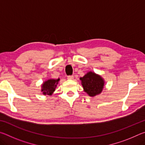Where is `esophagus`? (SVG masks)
<instances>
[{"label": "esophagus", "mask_w": 145, "mask_h": 145, "mask_svg": "<svg viewBox=\"0 0 145 145\" xmlns=\"http://www.w3.org/2000/svg\"><path fill=\"white\" fill-rule=\"evenodd\" d=\"M73 75H70V76H68V79L69 80H73Z\"/></svg>", "instance_id": "1"}]
</instances>
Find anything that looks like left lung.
<instances>
[{
  "mask_svg": "<svg viewBox=\"0 0 145 145\" xmlns=\"http://www.w3.org/2000/svg\"><path fill=\"white\" fill-rule=\"evenodd\" d=\"M80 80H81L84 91L89 97H94L102 92L105 81L101 75L89 71L82 77H80Z\"/></svg>",
  "mask_w": 145,
  "mask_h": 145,
  "instance_id": "8db88e82",
  "label": "left lung"
}]
</instances>
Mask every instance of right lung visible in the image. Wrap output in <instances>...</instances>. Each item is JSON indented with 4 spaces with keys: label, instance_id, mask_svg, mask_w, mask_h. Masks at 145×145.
<instances>
[{
    "label": "right lung",
    "instance_id": "1",
    "mask_svg": "<svg viewBox=\"0 0 145 145\" xmlns=\"http://www.w3.org/2000/svg\"><path fill=\"white\" fill-rule=\"evenodd\" d=\"M60 80V78H56V79H54V78H50L47 80H45V82H43L41 84V91L42 92L43 95H49L51 96L54 92L55 91V89L57 85L58 84L59 81Z\"/></svg>",
    "mask_w": 145,
    "mask_h": 145
}]
</instances>
